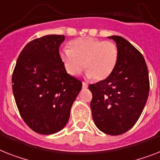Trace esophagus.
Instances as JSON below:
<instances>
[{
  "label": "esophagus",
  "instance_id": "esophagus-1",
  "mask_svg": "<svg viewBox=\"0 0 160 160\" xmlns=\"http://www.w3.org/2000/svg\"><path fill=\"white\" fill-rule=\"evenodd\" d=\"M88 88V83L86 82H82V89H87Z\"/></svg>",
  "mask_w": 160,
  "mask_h": 160
}]
</instances>
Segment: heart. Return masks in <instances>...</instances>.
Instances as JSON below:
<instances>
[{
    "label": "heart",
    "instance_id": "1",
    "mask_svg": "<svg viewBox=\"0 0 160 160\" xmlns=\"http://www.w3.org/2000/svg\"><path fill=\"white\" fill-rule=\"evenodd\" d=\"M62 50L59 56L65 70L71 76L81 73L83 66L88 78L102 81L115 69L118 60V48L115 43L93 38H78Z\"/></svg>",
    "mask_w": 160,
    "mask_h": 160
}]
</instances>
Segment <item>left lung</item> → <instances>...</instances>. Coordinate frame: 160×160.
<instances>
[{
	"label": "left lung",
	"instance_id": "obj_1",
	"mask_svg": "<svg viewBox=\"0 0 160 160\" xmlns=\"http://www.w3.org/2000/svg\"><path fill=\"white\" fill-rule=\"evenodd\" d=\"M115 42L118 60L108 78L91 84L92 118L99 130L112 136L131 129L143 111L150 91L149 72L143 55L119 36Z\"/></svg>",
	"mask_w": 160,
	"mask_h": 160
}]
</instances>
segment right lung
<instances>
[{
  "mask_svg": "<svg viewBox=\"0 0 160 160\" xmlns=\"http://www.w3.org/2000/svg\"><path fill=\"white\" fill-rule=\"evenodd\" d=\"M64 35L32 40L21 51L12 76L18 111L32 130L42 135L64 128L82 89V82L69 75L59 56Z\"/></svg>",
  "mask_w": 160,
  "mask_h": 160,
  "instance_id": "obj_1",
  "label": "right lung"
}]
</instances>
